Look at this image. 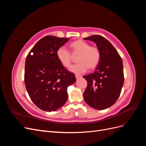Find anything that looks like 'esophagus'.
<instances>
[{
    "mask_svg": "<svg viewBox=\"0 0 146 146\" xmlns=\"http://www.w3.org/2000/svg\"><path fill=\"white\" fill-rule=\"evenodd\" d=\"M76 79H78L81 78V76H78V75H76Z\"/></svg>",
    "mask_w": 146,
    "mask_h": 146,
    "instance_id": "obj_1",
    "label": "esophagus"
}]
</instances>
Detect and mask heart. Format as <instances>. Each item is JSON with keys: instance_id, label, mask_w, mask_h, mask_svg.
<instances>
[{"instance_id": "1", "label": "heart", "mask_w": 146, "mask_h": 146, "mask_svg": "<svg viewBox=\"0 0 146 146\" xmlns=\"http://www.w3.org/2000/svg\"><path fill=\"white\" fill-rule=\"evenodd\" d=\"M69 47L73 55H78V64L70 68V72L77 74L85 73L89 68L94 69L100 63V52L98 47L90 46L87 42L82 39H77L70 43ZM56 57L60 63L64 67L68 68L72 61L73 56L68 50L63 47H60L56 50Z\"/></svg>"}]
</instances>
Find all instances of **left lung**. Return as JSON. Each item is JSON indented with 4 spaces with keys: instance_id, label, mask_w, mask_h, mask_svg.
I'll use <instances>...</instances> for the list:
<instances>
[{
    "instance_id": "8db88e82",
    "label": "left lung",
    "mask_w": 146,
    "mask_h": 146,
    "mask_svg": "<svg viewBox=\"0 0 146 146\" xmlns=\"http://www.w3.org/2000/svg\"><path fill=\"white\" fill-rule=\"evenodd\" d=\"M84 39L94 42L100 52V63L94 72L83 77L88 82L84 99L94 109L108 108L115 104L123 86L122 60L110 42L100 35Z\"/></svg>"
}]
</instances>
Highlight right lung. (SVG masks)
I'll use <instances>...</instances> for the list:
<instances>
[{"instance_id":"add662e5","label":"right lung","mask_w":146,"mask_h":146,"mask_svg":"<svg viewBox=\"0 0 146 146\" xmlns=\"http://www.w3.org/2000/svg\"><path fill=\"white\" fill-rule=\"evenodd\" d=\"M68 38L46 36L31 49L26 58L24 82L30 98L43 111H55L68 100L67 88L76 81L56 57V50Z\"/></svg>"}]
</instances>
